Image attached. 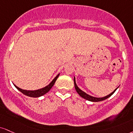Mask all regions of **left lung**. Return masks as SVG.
Returning <instances> with one entry per match:
<instances>
[{"label":"left lung","instance_id":"1","mask_svg":"<svg viewBox=\"0 0 133 133\" xmlns=\"http://www.w3.org/2000/svg\"><path fill=\"white\" fill-rule=\"evenodd\" d=\"M74 86H75V89H76V92L78 93V94L81 96V97H82L83 98L85 99V100H89V101H90V102H101V101H103V100H105L107 99L108 98H109L110 97H111V95H113V94H114L115 91L117 90V89L118 88V87L116 88V89H115L114 91H113V92H111V94H110L109 95L105 96V97H93V96H91L90 95H89V94H86L85 92H84V91H82L81 89H80L79 87H78L77 85L76 84V78H75V77H74Z\"/></svg>","mask_w":133,"mask_h":133}]
</instances>
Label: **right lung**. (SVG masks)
Listing matches in <instances>:
<instances>
[{
	"mask_svg": "<svg viewBox=\"0 0 133 133\" xmlns=\"http://www.w3.org/2000/svg\"><path fill=\"white\" fill-rule=\"evenodd\" d=\"M60 74H58L55 77V78L52 80L51 82L49 83V84L47 86H46V87L42 88V89H38V90H23V89H20V88H19L17 87V86H16L15 84L14 85V86L17 88L18 90L20 91L22 93V94H23L24 95L28 96V97H34V98H36V97H41V96L44 95V94H46V93H48L49 92V90H50V89L52 88V86L54 85V83H55L56 81V80L57 78H58Z\"/></svg>",
	"mask_w": 133,
	"mask_h": 133,
	"instance_id": "add662e5",
	"label": "right lung"
}]
</instances>
